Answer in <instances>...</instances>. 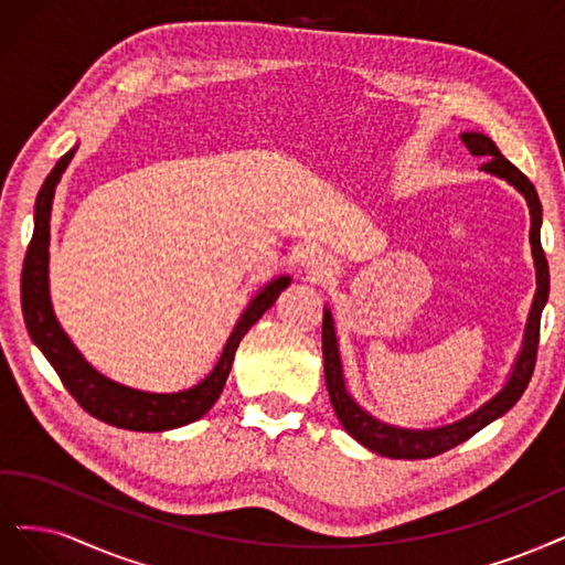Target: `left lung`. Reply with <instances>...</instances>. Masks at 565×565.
<instances>
[{
  "label": "left lung",
  "mask_w": 565,
  "mask_h": 565,
  "mask_svg": "<svg viewBox=\"0 0 565 565\" xmlns=\"http://www.w3.org/2000/svg\"><path fill=\"white\" fill-rule=\"evenodd\" d=\"M462 142L475 157L490 159L488 163H483V171L504 178L507 183H512L525 196L527 209H531V244H533V258H535V267H537V294H535V300L531 307V317H527L523 350L516 359L512 377L507 380L504 390L498 396L490 398V402L483 404L479 411L467 415L465 420L446 425V427H436V429H423V431L390 427L385 423L375 420L373 415L361 411L354 404V398L348 394V390H344L333 319H331L329 309H326L323 326H321L323 371H326V387H329V396H331V404L335 408L338 420L361 446H366L369 450H373L377 455H387V458H394V460L434 458V455H441L455 446H460L462 441L471 439V436H475L479 429L498 420L500 415H504L519 402L521 394L527 387V382H531L533 371H535L537 342H540V317H542V307H544V302H547V296H550V265H547V256H544L542 242H540V225H542L540 196H537L531 180H527L512 161L502 157L498 145L488 136L462 134Z\"/></svg>",
  "instance_id": "8db88e82"
}]
</instances>
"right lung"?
Returning <instances> with one entry per match:
<instances>
[{
	"instance_id": "obj_1",
	"label": "right lung",
	"mask_w": 565,
	"mask_h": 565,
	"mask_svg": "<svg viewBox=\"0 0 565 565\" xmlns=\"http://www.w3.org/2000/svg\"><path fill=\"white\" fill-rule=\"evenodd\" d=\"M72 157H75V150H70L58 159L56 167L51 169V173L44 180V185L38 194V204H34V232L25 253L21 277V302L28 333L34 340V344L44 352L53 371L58 373L65 390L75 396V402L88 415L98 417V420L131 431H163L194 423L204 413H209V408L217 402V396H221L232 369L234 352L239 348L242 338L248 333L250 326L275 305V300L290 284V279L279 277L275 281H269L260 294L250 300L239 323L234 326V331L221 354V361L215 363L211 375L192 390L173 394H150L117 385V382L103 377L96 369L88 366L82 354L75 350V344H72L70 338L63 333L56 317H53L49 300L51 202L53 190H56V183L67 169Z\"/></svg>"
}]
</instances>
